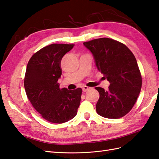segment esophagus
Instances as JSON below:
<instances>
[{
  "mask_svg": "<svg viewBox=\"0 0 159 159\" xmlns=\"http://www.w3.org/2000/svg\"><path fill=\"white\" fill-rule=\"evenodd\" d=\"M90 88L88 87V86H84L82 87V90H83L84 92H86V91H88V90H90Z\"/></svg>",
  "mask_w": 159,
  "mask_h": 159,
  "instance_id": "1",
  "label": "esophagus"
}]
</instances>
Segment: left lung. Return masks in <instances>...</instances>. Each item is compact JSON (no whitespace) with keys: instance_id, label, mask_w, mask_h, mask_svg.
<instances>
[{"instance_id":"1","label":"left lung","mask_w":159,"mask_h":159,"mask_svg":"<svg viewBox=\"0 0 159 159\" xmlns=\"http://www.w3.org/2000/svg\"><path fill=\"white\" fill-rule=\"evenodd\" d=\"M93 55L97 69L110 83L107 90L101 87L96 105L98 114L107 118H122L135 105L142 79L135 56L120 42L109 38L84 42Z\"/></svg>"}]
</instances>
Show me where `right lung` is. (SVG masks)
I'll list each match as a JSON object with an SVG mask.
<instances>
[{
    "mask_svg": "<svg viewBox=\"0 0 159 159\" xmlns=\"http://www.w3.org/2000/svg\"><path fill=\"white\" fill-rule=\"evenodd\" d=\"M73 44H51L44 47L28 62L24 88L33 107L46 120L61 124L71 120L77 113L82 90L60 89L61 62Z\"/></svg>",
    "mask_w": 159,
    "mask_h": 159,
    "instance_id": "right-lung-1",
    "label": "right lung"
}]
</instances>
